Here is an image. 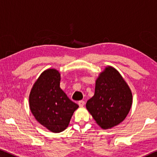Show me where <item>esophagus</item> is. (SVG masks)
Instances as JSON below:
<instances>
[{
    "label": "esophagus",
    "instance_id": "esophagus-1",
    "mask_svg": "<svg viewBox=\"0 0 157 157\" xmlns=\"http://www.w3.org/2000/svg\"><path fill=\"white\" fill-rule=\"evenodd\" d=\"M85 103L86 102L84 100H80V101H78V105L80 106V107H83L84 105H85Z\"/></svg>",
    "mask_w": 157,
    "mask_h": 157
}]
</instances>
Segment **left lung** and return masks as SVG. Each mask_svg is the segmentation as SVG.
Segmentation results:
<instances>
[{"label":"left lung","instance_id":"8db88e82","mask_svg":"<svg viewBox=\"0 0 157 157\" xmlns=\"http://www.w3.org/2000/svg\"><path fill=\"white\" fill-rule=\"evenodd\" d=\"M132 93L119 72L106 67L95 82V94L87 101L86 108L103 129L119 124L131 109Z\"/></svg>","mask_w":157,"mask_h":157}]
</instances>
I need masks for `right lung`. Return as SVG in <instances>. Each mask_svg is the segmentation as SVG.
<instances>
[{
	"label": "right lung",
	"instance_id": "1",
	"mask_svg": "<svg viewBox=\"0 0 157 157\" xmlns=\"http://www.w3.org/2000/svg\"><path fill=\"white\" fill-rule=\"evenodd\" d=\"M59 81L58 71L47 69L33 84L29 95L30 109L35 119L53 132L64 131L78 108L60 88Z\"/></svg>",
	"mask_w": 157,
	"mask_h": 157
}]
</instances>
